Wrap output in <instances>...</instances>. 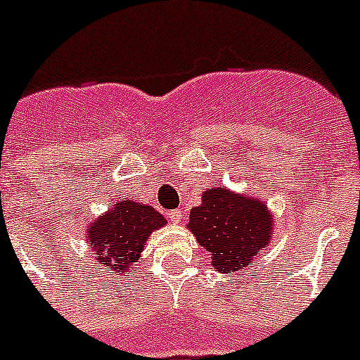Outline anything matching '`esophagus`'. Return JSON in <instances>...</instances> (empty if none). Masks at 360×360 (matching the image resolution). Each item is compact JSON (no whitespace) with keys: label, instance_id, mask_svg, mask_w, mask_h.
<instances>
[{"label":"esophagus","instance_id":"1","mask_svg":"<svg viewBox=\"0 0 360 360\" xmlns=\"http://www.w3.org/2000/svg\"><path fill=\"white\" fill-rule=\"evenodd\" d=\"M183 211L181 210H172L169 211V220L172 221V224H179V221H183Z\"/></svg>","mask_w":360,"mask_h":360}]
</instances>
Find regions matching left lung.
<instances>
[{
    "label": "left lung",
    "instance_id": "left-lung-1",
    "mask_svg": "<svg viewBox=\"0 0 360 360\" xmlns=\"http://www.w3.org/2000/svg\"><path fill=\"white\" fill-rule=\"evenodd\" d=\"M188 229L211 254L214 270L234 274L263 254L271 241L274 218L261 200L214 186L190 211Z\"/></svg>",
    "mask_w": 360,
    "mask_h": 360
}]
</instances>
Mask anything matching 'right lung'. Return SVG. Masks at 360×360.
Here are the masks:
<instances>
[{"mask_svg":"<svg viewBox=\"0 0 360 360\" xmlns=\"http://www.w3.org/2000/svg\"><path fill=\"white\" fill-rule=\"evenodd\" d=\"M167 224L163 214L147 204L120 200L86 229L96 263L110 274H124L140 259L153 231Z\"/></svg>","mask_w":360,"mask_h":360,"instance_id":"1","label":"right lung"}]
</instances>
